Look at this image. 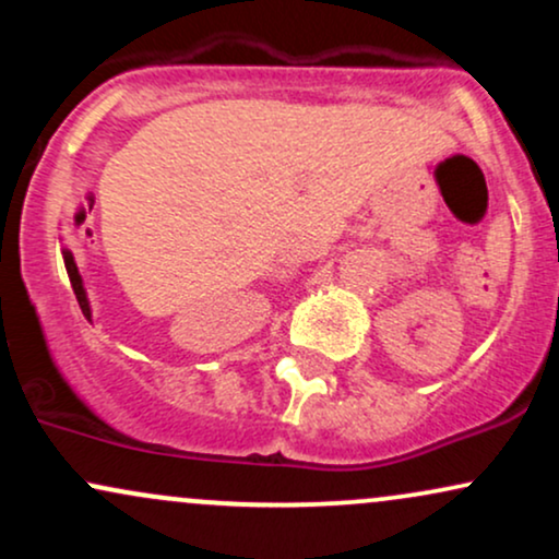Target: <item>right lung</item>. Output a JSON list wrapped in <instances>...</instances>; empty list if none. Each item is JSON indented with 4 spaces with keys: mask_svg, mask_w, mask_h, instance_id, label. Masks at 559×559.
<instances>
[{
    "mask_svg": "<svg viewBox=\"0 0 559 559\" xmlns=\"http://www.w3.org/2000/svg\"><path fill=\"white\" fill-rule=\"evenodd\" d=\"M62 258H66V267H68V278H70V286H73L75 292V299H79L83 316L92 320V307H88V299H86V288H83V281H81V273L79 267H75V260L73 254L68 252V249H62Z\"/></svg>",
    "mask_w": 559,
    "mask_h": 559,
    "instance_id": "obj_1",
    "label": "right lung"
}]
</instances>
